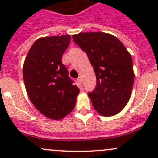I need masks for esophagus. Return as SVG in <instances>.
I'll return each instance as SVG.
<instances>
[{"label": "esophagus", "mask_w": 158, "mask_h": 158, "mask_svg": "<svg viewBox=\"0 0 158 158\" xmlns=\"http://www.w3.org/2000/svg\"><path fill=\"white\" fill-rule=\"evenodd\" d=\"M77 81L80 84H82V78L81 77H78L77 78Z\"/></svg>", "instance_id": "esophagus-1"}]
</instances>
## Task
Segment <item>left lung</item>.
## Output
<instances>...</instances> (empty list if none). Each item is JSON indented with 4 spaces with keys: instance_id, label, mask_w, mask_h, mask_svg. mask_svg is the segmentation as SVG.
<instances>
[{
    "instance_id": "1",
    "label": "left lung",
    "mask_w": 158,
    "mask_h": 158,
    "mask_svg": "<svg viewBox=\"0 0 158 158\" xmlns=\"http://www.w3.org/2000/svg\"><path fill=\"white\" fill-rule=\"evenodd\" d=\"M73 40L93 66L96 87L89 93L93 107L104 116L120 112L129 101L135 73L131 55L118 39L104 32H81Z\"/></svg>"
}]
</instances>
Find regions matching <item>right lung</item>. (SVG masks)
<instances>
[{
    "label": "right lung",
    "mask_w": 158,
    "mask_h": 158,
    "mask_svg": "<svg viewBox=\"0 0 158 158\" xmlns=\"http://www.w3.org/2000/svg\"><path fill=\"white\" fill-rule=\"evenodd\" d=\"M70 35L38 39L29 50L23 66L27 96L42 115L58 120L73 111L80 92L62 64Z\"/></svg>",
    "instance_id": "obj_1"
}]
</instances>
